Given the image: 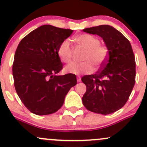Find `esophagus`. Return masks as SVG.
Here are the masks:
<instances>
[{"label": "esophagus", "mask_w": 147, "mask_h": 147, "mask_svg": "<svg viewBox=\"0 0 147 147\" xmlns=\"http://www.w3.org/2000/svg\"><path fill=\"white\" fill-rule=\"evenodd\" d=\"M77 82H81V77H80V76H77Z\"/></svg>", "instance_id": "1"}]
</instances>
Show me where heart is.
Wrapping results in <instances>:
<instances>
[{
	"label": "heart",
	"mask_w": 147,
	"mask_h": 147,
	"mask_svg": "<svg viewBox=\"0 0 147 147\" xmlns=\"http://www.w3.org/2000/svg\"><path fill=\"white\" fill-rule=\"evenodd\" d=\"M75 41L80 46L86 50L82 63H72L65 68V71L74 75L91 73L94 70V65L99 66L106 61L109 51L105 45L100 44L97 37L89 34H84L75 38ZM57 55L62 62L70 63L72 58V49L68 40L61 43Z\"/></svg>",
	"instance_id": "heart-1"
}]
</instances>
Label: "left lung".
<instances>
[{
  "label": "left lung",
  "mask_w": 147,
  "mask_h": 147,
  "mask_svg": "<svg viewBox=\"0 0 147 147\" xmlns=\"http://www.w3.org/2000/svg\"><path fill=\"white\" fill-rule=\"evenodd\" d=\"M83 31L102 37L109 56L97 73L82 78L86 86L82 102L91 112L113 113L124 106L136 82V61L132 47L120 32L110 25L92 27Z\"/></svg>",
  "instance_id": "8db88e82"
}]
</instances>
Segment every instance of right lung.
Wrapping results in <instances>:
<instances>
[{
  "label": "right lung",
  "mask_w": 147,
  "mask_h": 147,
  "mask_svg": "<svg viewBox=\"0 0 147 147\" xmlns=\"http://www.w3.org/2000/svg\"><path fill=\"white\" fill-rule=\"evenodd\" d=\"M73 30L44 25L18 44L12 65L14 87L25 107L34 114L57 112L65 95L77 84L76 75H56L63 68L59 46Z\"/></svg>",
  "instance_id": "right-lung-1"
}]
</instances>
